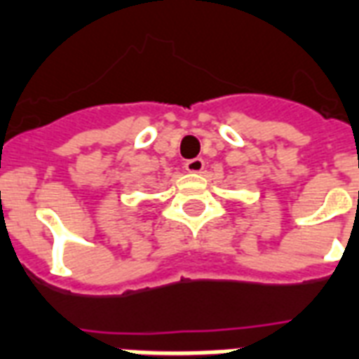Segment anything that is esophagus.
<instances>
[{
	"label": "esophagus",
	"instance_id": "1",
	"mask_svg": "<svg viewBox=\"0 0 359 359\" xmlns=\"http://www.w3.org/2000/svg\"><path fill=\"white\" fill-rule=\"evenodd\" d=\"M205 168V161L201 158H194V160H188L184 163V169L188 173H201Z\"/></svg>",
	"mask_w": 359,
	"mask_h": 359
}]
</instances>
